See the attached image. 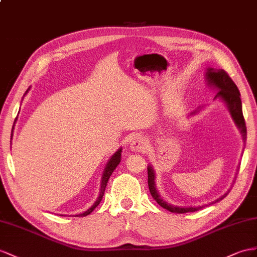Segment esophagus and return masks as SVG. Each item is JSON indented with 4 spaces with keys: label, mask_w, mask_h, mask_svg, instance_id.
Instances as JSON below:
<instances>
[{
    "label": "esophagus",
    "mask_w": 257,
    "mask_h": 257,
    "mask_svg": "<svg viewBox=\"0 0 257 257\" xmlns=\"http://www.w3.org/2000/svg\"><path fill=\"white\" fill-rule=\"evenodd\" d=\"M130 148L137 152H143L148 149V140L143 137H136L130 143Z\"/></svg>",
    "instance_id": "34e87169"
}]
</instances>
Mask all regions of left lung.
I'll list each match as a JSON object with an SVG mask.
<instances>
[{
  "label": "left lung",
  "mask_w": 257,
  "mask_h": 257,
  "mask_svg": "<svg viewBox=\"0 0 257 257\" xmlns=\"http://www.w3.org/2000/svg\"><path fill=\"white\" fill-rule=\"evenodd\" d=\"M206 79L208 81V84H213L215 87L219 90L218 93H217L216 97L219 96L223 101L226 102L228 107L230 109V113L233 118L236 126L240 129L241 134L243 136V140H245L246 138V126H245V120L244 117H243L242 113V104H241V98H240V92L238 87H236L235 83L232 81V79L223 69H214V68H208L206 72ZM148 185L150 193L152 195L153 199L160 204V206L165 208L169 212L176 213V214H183L188 212H196V210L201 209L203 206H197V207H178V206H173L169 205L165 201L161 199L160 194L157 193L155 186H154V172L150 166L148 167ZM229 191L227 193L220 196L219 199H217L212 204L219 202L222 199L228 195Z\"/></svg>",
  "instance_id": "1"
}]
</instances>
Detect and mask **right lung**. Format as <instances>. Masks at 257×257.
<instances>
[{"label": "right lung", "mask_w": 257, "mask_h": 257, "mask_svg": "<svg viewBox=\"0 0 257 257\" xmlns=\"http://www.w3.org/2000/svg\"><path fill=\"white\" fill-rule=\"evenodd\" d=\"M27 91H28V90H27ZM120 152H121V150L117 151V152H116L113 156H111V159L109 160L106 168H105V172H104L103 178H102V186H101L100 196H98V199H97L96 202L93 204V206H92L91 208H89L88 210H85L84 213L76 215V216H78V217H84V216H87V215H89L91 212H93V209L98 205V204H100V202H101L102 199H103V195H104V192H105V189H106V186H107V182H108L109 177H110L111 174H113L115 168L117 167V165H118V164H119V162H120V155H121Z\"/></svg>", "instance_id": "add662e5"}]
</instances>
